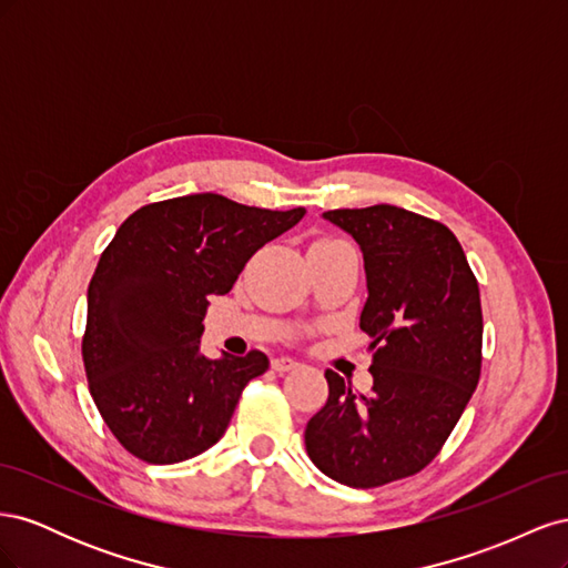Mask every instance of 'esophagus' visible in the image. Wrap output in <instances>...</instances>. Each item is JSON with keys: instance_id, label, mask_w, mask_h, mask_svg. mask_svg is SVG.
Wrapping results in <instances>:
<instances>
[{"instance_id": "1", "label": "esophagus", "mask_w": 568, "mask_h": 568, "mask_svg": "<svg viewBox=\"0 0 568 568\" xmlns=\"http://www.w3.org/2000/svg\"><path fill=\"white\" fill-rule=\"evenodd\" d=\"M296 367H298V363H296V359H291V357H274L272 359L274 372H288V369H296Z\"/></svg>"}]
</instances>
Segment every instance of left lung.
Masks as SVG:
<instances>
[{
  "mask_svg": "<svg viewBox=\"0 0 568 568\" xmlns=\"http://www.w3.org/2000/svg\"><path fill=\"white\" fill-rule=\"evenodd\" d=\"M365 257L369 393L326 369L329 398L305 426L315 467L351 488L422 471L467 407L480 376L478 282L457 236L398 205L326 211Z\"/></svg>",
  "mask_w": 568,
  "mask_h": 568,
  "instance_id": "8db88e82",
  "label": "left lung"
}]
</instances>
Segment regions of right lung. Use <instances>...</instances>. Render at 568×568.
<instances>
[{"label": "right lung", "instance_id": "right-lung-1", "mask_svg": "<svg viewBox=\"0 0 568 568\" xmlns=\"http://www.w3.org/2000/svg\"><path fill=\"white\" fill-rule=\"evenodd\" d=\"M303 215L209 192L149 203L118 227L88 288L82 359L99 415L128 453L175 464L227 432L270 359L201 355L209 296L227 294L248 257Z\"/></svg>", "mask_w": 568, "mask_h": 568}]
</instances>
